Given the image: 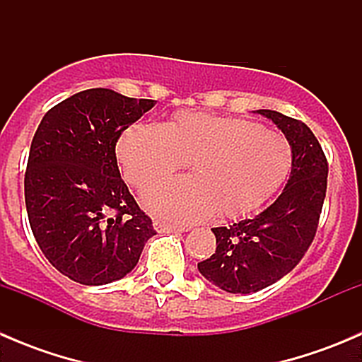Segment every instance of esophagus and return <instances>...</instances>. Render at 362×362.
I'll list each match as a JSON object with an SVG mask.
<instances>
[{"instance_id":"1","label":"esophagus","mask_w":362,"mask_h":362,"mask_svg":"<svg viewBox=\"0 0 362 362\" xmlns=\"http://www.w3.org/2000/svg\"><path fill=\"white\" fill-rule=\"evenodd\" d=\"M154 228H156V231H158V233H182V231H185L184 228H178V226L168 224V222H163V221H156Z\"/></svg>"}]
</instances>
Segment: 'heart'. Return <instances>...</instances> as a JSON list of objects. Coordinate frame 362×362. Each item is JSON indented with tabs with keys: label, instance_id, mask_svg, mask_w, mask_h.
<instances>
[{
	"label": "heart",
	"instance_id": "1",
	"mask_svg": "<svg viewBox=\"0 0 362 362\" xmlns=\"http://www.w3.org/2000/svg\"><path fill=\"white\" fill-rule=\"evenodd\" d=\"M126 180L147 187L185 166L192 177L160 182L144 192L154 214L180 224L250 214L276 191L293 160L280 133L238 117L182 112L170 122L131 126L117 144Z\"/></svg>",
	"mask_w": 362,
	"mask_h": 362
}]
</instances>
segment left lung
Listing matches in <instances>:
<instances>
[{"label": "left lung", "instance_id": "obj_1", "mask_svg": "<svg viewBox=\"0 0 362 362\" xmlns=\"http://www.w3.org/2000/svg\"><path fill=\"white\" fill-rule=\"evenodd\" d=\"M286 134L293 152L291 177L266 210L228 228H214L217 249L198 262L199 273L233 294H250L286 276L312 245L327 189V159L301 120L257 110Z\"/></svg>", "mask_w": 362, "mask_h": 362}]
</instances>
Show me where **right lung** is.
<instances>
[{"label":"right lung","mask_w":362,"mask_h":362,"mask_svg":"<svg viewBox=\"0 0 362 362\" xmlns=\"http://www.w3.org/2000/svg\"><path fill=\"white\" fill-rule=\"evenodd\" d=\"M154 105L87 89L50 108L33 136L24 177L29 224L50 264L73 282L120 280L156 235L115 158L122 131Z\"/></svg>","instance_id":"1"}]
</instances>
